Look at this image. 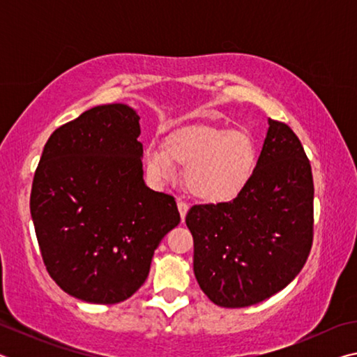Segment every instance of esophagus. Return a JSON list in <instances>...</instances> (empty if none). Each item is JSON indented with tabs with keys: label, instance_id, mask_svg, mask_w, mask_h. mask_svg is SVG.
<instances>
[{
	"label": "esophagus",
	"instance_id": "esophagus-1",
	"mask_svg": "<svg viewBox=\"0 0 357 357\" xmlns=\"http://www.w3.org/2000/svg\"><path fill=\"white\" fill-rule=\"evenodd\" d=\"M178 209H179V214H181V220L184 222L187 211H189V204H187V203L183 202V200H178Z\"/></svg>",
	"mask_w": 357,
	"mask_h": 357
}]
</instances>
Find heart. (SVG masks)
I'll list each match as a JSON object with an SVG mask.
<instances>
[{"instance_id":"b5f03b06","label":"heart","mask_w":357,"mask_h":357,"mask_svg":"<svg viewBox=\"0 0 357 357\" xmlns=\"http://www.w3.org/2000/svg\"><path fill=\"white\" fill-rule=\"evenodd\" d=\"M258 149L249 132L206 123L184 124L164 137V149L144 151V167L154 179L168 181L176 165L185 168V187L204 203H227L249 184Z\"/></svg>"}]
</instances>
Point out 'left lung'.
<instances>
[{
  "label": "left lung",
  "mask_w": 357,
  "mask_h": 357,
  "mask_svg": "<svg viewBox=\"0 0 357 357\" xmlns=\"http://www.w3.org/2000/svg\"><path fill=\"white\" fill-rule=\"evenodd\" d=\"M268 124L245 189L233 202L197 204L185 215L198 285L227 309L249 307L279 293L310 253V162L285 123L268 119Z\"/></svg>",
  "instance_id": "obj_1"
}]
</instances>
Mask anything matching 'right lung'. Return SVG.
Returning a JSON list of instances; mask_svg holds the SVG:
<instances>
[{
	"mask_svg": "<svg viewBox=\"0 0 357 357\" xmlns=\"http://www.w3.org/2000/svg\"><path fill=\"white\" fill-rule=\"evenodd\" d=\"M140 116L99 105L58 128L34 173L29 209L42 259L66 293L91 304L130 298L181 217L143 179Z\"/></svg>",
	"mask_w": 357,
	"mask_h": 357,
	"instance_id": "add662e5",
	"label": "right lung"
}]
</instances>
